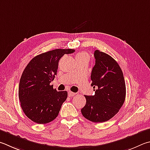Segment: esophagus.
Segmentation results:
<instances>
[{
  "label": "esophagus",
  "mask_w": 150,
  "mask_h": 150,
  "mask_svg": "<svg viewBox=\"0 0 150 150\" xmlns=\"http://www.w3.org/2000/svg\"><path fill=\"white\" fill-rule=\"evenodd\" d=\"M68 95H69V96H74L75 95V92H73L71 91H69L68 92Z\"/></svg>",
  "instance_id": "1"
}]
</instances>
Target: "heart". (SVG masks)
I'll return each instance as SVG.
<instances>
[{
    "label": "heart",
    "mask_w": 150,
    "mask_h": 150,
    "mask_svg": "<svg viewBox=\"0 0 150 150\" xmlns=\"http://www.w3.org/2000/svg\"><path fill=\"white\" fill-rule=\"evenodd\" d=\"M81 57H88V54L85 52H81V53H79L77 54L76 56V58H81Z\"/></svg>",
    "instance_id": "1"
}]
</instances>
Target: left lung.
<instances>
[{
  "label": "left lung",
  "instance_id": "left-lung-1",
  "mask_svg": "<svg viewBox=\"0 0 150 150\" xmlns=\"http://www.w3.org/2000/svg\"><path fill=\"white\" fill-rule=\"evenodd\" d=\"M94 56L96 60L91 78L95 94L85 95L81 113L89 121L102 122L119 112L125 100L126 86L121 67L112 57L98 50Z\"/></svg>",
  "mask_w": 150,
  "mask_h": 150
}]
</instances>
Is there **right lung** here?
<instances>
[{
  "mask_svg": "<svg viewBox=\"0 0 150 150\" xmlns=\"http://www.w3.org/2000/svg\"><path fill=\"white\" fill-rule=\"evenodd\" d=\"M73 49H55L34 57L24 69L19 84L21 107L29 119L38 124L52 121L67 97V91L58 92L50 83L54 79L58 62Z\"/></svg>",
  "mask_w": 150,
  "mask_h": 150,
  "instance_id": "add662e5",
  "label": "right lung"
}]
</instances>
